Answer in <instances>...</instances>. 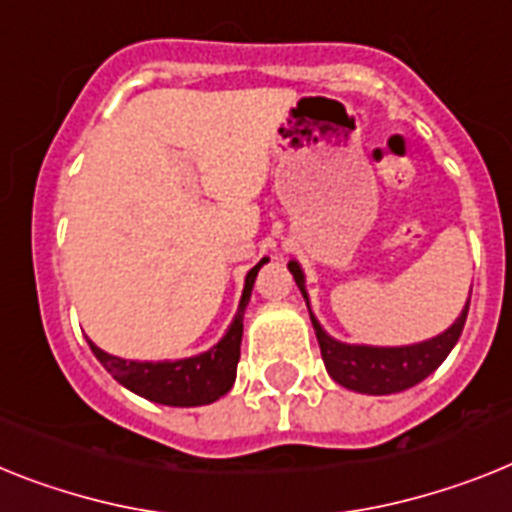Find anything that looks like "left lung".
<instances>
[{"label": "left lung", "instance_id": "obj_1", "mask_svg": "<svg viewBox=\"0 0 512 512\" xmlns=\"http://www.w3.org/2000/svg\"><path fill=\"white\" fill-rule=\"evenodd\" d=\"M291 276H294L296 286L302 291L304 302L309 309V320L315 328L317 343H320L322 362L328 375L343 385L346 390L364 395H390L409 390L414 385L429 377L440 367L453 346L458 343L466 325L468 304L461 309V315L455 317V322L448 330H442L440 336L427 338V341L409 343V346H367V343H343L333 338L328 330L322 328L320 320L315 317L312 307H309V294H307V278H304L302 265L291 260L289 263Z\"/></svg>", "mask_w": 512, "mask_h": 512}]
</instances>
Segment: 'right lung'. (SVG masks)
<instances>
[{"instance_id":"obj_1","label":"right lung","mask_w":512,"mask_h":512,"mask_svg":"<svg viewBox=\"0 0 512 512\" xmlns=\"http://www.w3.org/2000/svg\"><path fill=\"white\" fill-rule=\"evenodd\" d=\"M265 263H268V257H263L249 270L234 320L221 341L203 354L187 356V359H163V362H132V359H122V356L98 349L96 343L88 341L90 351L119 385L137 393L140 398L163 403V406H179V409L208 406V403L218 401L221 395L229 393L236 380L239 346H242L244 333V309L252 296L257 273Z\"/></svg>"}]
</instances>
